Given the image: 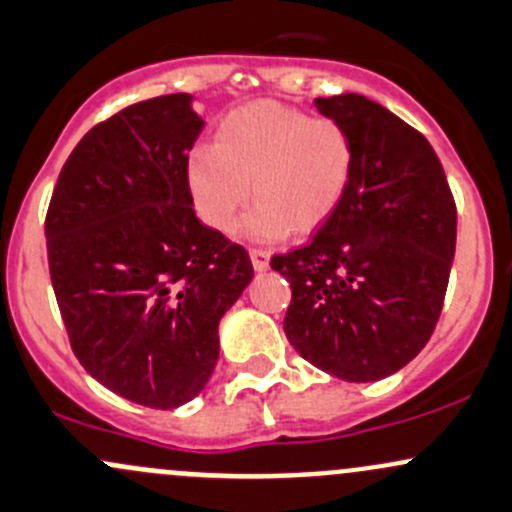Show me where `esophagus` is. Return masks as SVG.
<instances>
[{
    "label": "esophagus",
    "instance_id": "esophagus-1",
    "mask_svg": "<svg viewBox=\"0 0 512 512\" xmlns=\"http://www.w3.org/2000/svg\"><path fill=\"white\" fill-rule=\"evenodd\" d=\"M250 260H252V267H255L257 272L270 270V252H267V250H260V247H252V250H250Z\"/></svg>",
    "mask_w": 512,
    "mask_h": 512
}]
</instances>
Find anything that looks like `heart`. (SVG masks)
Returning a JSON list of instances; mask_svg holds the SVG:
<instances>
[{
    "label": "heart",
    "mask_w": 512,
    "mask_h": 512,
    "mask_svg": "<svg viewBox=\"0 0 512 512\" xmlns=\"http://www.w3.org/2000/svg\"><path fill=\"white\" fill-rule=\"evenodd\" d=\"M355 142L343 122L311 117L279 102H250L225 115L213 147L186 159V186L198 218L228 233L255 198L245 230L252 240L309 235L346 201Z\"/></svg>",
    "instance_id": "b5f03b06"
}]
</instances>
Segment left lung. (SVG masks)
<instances>
[{
  "label": "left lung",
  "mask_w": 512,
  "mask_h": 512,
  "mask_svg": "<svg viewBox=\"0 0 512 512\" xmlns=\"http://www.w3.org/2000/svg\"><path fill=\"white\" fill-rule=\"evenodd\" d=\"M355 142L346 201L316 235L272 257L292 282L284 333L301 358L348 383L397 373L437 326L456 250V203L432 144L378 102L316 98Z\"/></svg>",
  "instance_id": "1"
}]
</instances>
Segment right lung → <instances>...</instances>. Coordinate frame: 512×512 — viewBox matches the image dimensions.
<instances>
[{"mask_svg": "<svg viewBox=\"0 0 512 512\" xmlns=\"http://www.w3.org/2000/svg\"><path fill=\"white\" fill-rule=\"evenodd\" d=\"M188 93L137 102L85 134L46 213L51 284L75 358L154 410L198 395L218 324L252 279L245 247L196 218L186 159L203 129Z\"/></svg>", "mask_w": 512, "mask_h": 512, "instance_id": "1", "label": "right lung"}]
</instances>
